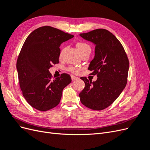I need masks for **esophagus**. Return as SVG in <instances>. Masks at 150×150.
<instances>
[{"label": "esophagus", "instance_id": "obj_1", "mask_svg": "<svg viewBox=\"0 0 150 150\" xmlns=\"http://www.w3.org/2000/svg\"><path fill=\"white\" fill-rule=\"evenodd\" d=\"M71 79H72V81H75L76 79H78V77L74 76H71Z\"/></svg>", "mask_w": 150, "mask_h": 150}]
</instances>
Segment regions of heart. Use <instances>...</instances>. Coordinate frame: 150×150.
<instances>
[{"mask_svg":"<svg viewBox=\"0 0 150 150\" xmlns=\"http://www.w3.org/2000/svg\"><path fill=\"white\" fill-rule=\"evenodd\" d=\"M76 46H77V47H78V51L80 52V54L86 51H88V50H91V47L89 45L85 42H78L76 44ZM64 51V49H62L61 54H60V57H61L62 56ZM69 71L72 72H73V73H76V72H78V69H77V68H76V67H69Z\"/></svg>","mask_w":150,"mask_h":150,"instance_id":"obj_1","label":"heart"}]
</instances>
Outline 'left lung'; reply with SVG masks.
Returning <instances> with one entry per match:
<instances>
[{
  "label": "left lung",
  "instance_id": "left-lung-1",
  "mask_svg": "<svg viewBox=\"0 0 150 150\" xmlns=\"http://www.w3.org/2000/svg\"><path fill=\"white\" fill-rule=\"evenodd\" d=\"M79 35L96 46L88 69L93 71L91 74L98 77L93 82L86 77L81 78L85 87L79 93L80 101L91 110H102L110 106L125 89L128 59L119 40L108 30L95 29Z\"/></svg>",
  "mask_w": 150,
  "mask_h": 150
}]
</instances>
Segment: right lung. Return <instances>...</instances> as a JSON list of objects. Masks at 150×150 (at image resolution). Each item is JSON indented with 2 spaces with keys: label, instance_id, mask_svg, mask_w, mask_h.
Instances as JSON below:
<instances>
[{
  "label": "right lung",
  "instance_id": "right-lung-1",
  "mask_svg": "<svg viewBox=\"0 0 150 150\" xmlns=\"http://www.w3.org/2000/svg\"><path fill=\"white\" fill-rule=\"evenodd\" d=\"M74 37L51 26H43L29 35L17 61V70L23 96L36 110L46 111L57 106L62 90L71 82L63 73L53 81L49 69L59 63L61 44Z\"/></svg>",
  "mask_w": 150,
  "mask_h": 150
}]
</instances>
